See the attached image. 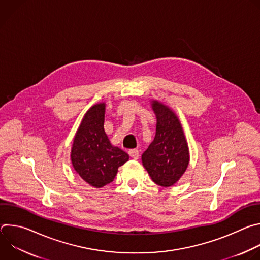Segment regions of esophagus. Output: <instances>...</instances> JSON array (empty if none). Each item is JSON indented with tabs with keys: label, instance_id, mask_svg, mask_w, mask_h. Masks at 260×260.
Here are the masks:
<instances>
[{
	"label": "esophagus",
	"instance_id": "obj_1",
	"mask_svg": "<svg viewBox=\"0 0 260 260\" xmlns=\"http://www.w3.org/2000/svg\"><path fill=\"white\" fill-rule=\"evenodd\" d=\"M128 154L134 159H138L139 156H140V153H139L138 149H131V150H128Z\"/></svg>",
	"mask_w": 260,
	"mask_h": 260
}]
</instances>
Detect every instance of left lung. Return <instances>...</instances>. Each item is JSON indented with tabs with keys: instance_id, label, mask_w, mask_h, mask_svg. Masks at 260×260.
I'll use <instances>...</instances> for the list:
<instances>
[{
	"instance_id": "1",
	"label": "left lung",
	"mask_w": 260,
	"mask_h": 260,
	"mask_svg": "<svg viewBox=\"0 0 260 260\" xmlns=\"http://www.w3.org/2000/svg\"><path fill=\"white\" fill-rule=\"evenodd\" d=\"M156 116L154 140L142 154V162L152 181L162 187L178 182L189 164V149L178 116L168 106L152 101Z\"/></svg>"
}]
</instances>
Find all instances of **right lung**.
I'll return each instance as SVG.
<instances>
[{
	"label": "right lung",
	"instance_id": "right-lung-1",
	"mask_svg": "<svg viewBox=\"0 0 260 260\" xmlns=\"http://www.w3.org/2000/svg\"><path fill=\"white\" fill-rule=\"evenodd\" d=\"M106 104L93 105L85 113L74 138L71 160L74 170L89 185L101 188L112 182L129 156L110 143L104 129Z\"/></svg>",
	"mask_w": 260,
	"mask_h": 260
}]
</instances>
